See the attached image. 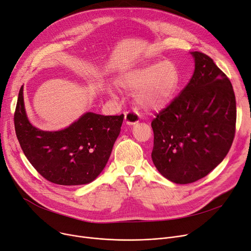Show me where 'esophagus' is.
Returning a JSON list of instances; mask_svg holds the SVG:
<instances>
[{"label":"esophagus","mask_w":251,"mask_h":251,"mask_svg":"<svg viewBox=\"0 0 251 251\" xmlns=\"http://www.w3.org/2000/svg\"><path fill=\"white\" fill-rule=\"evenodd\" d=\"M125 122L127 125H134L139 122V114L133 110H129L125 113Z\"/></svg>","instance_id":"34e87169"}]
</instances>
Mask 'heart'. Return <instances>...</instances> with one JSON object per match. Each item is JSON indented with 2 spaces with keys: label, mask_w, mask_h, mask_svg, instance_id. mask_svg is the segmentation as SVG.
<instances>
[{
  "label": "heart",
  "mask_w": 251,
  "mask_h": 251,
  "mask_svg": "<svg viewBox=\"0 0 251 251\" xmlns=\"http://www.w3.org/2000/svg\"><path fill=\"white\" fill-rule=\"evenodd\" d=\"M179 75L171 60L146 64L120 79V86L137 92L136 101L144 109L159 110L168 106L177 89Z\"/></svg>",
  "instance_id": "b5f03b06"
}]
</instances>
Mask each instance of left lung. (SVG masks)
I'll return each mask as SVG.
<instances>
[{
	"label": "left lung",
	"instance_id": "1",
	"mask_svg": "<svg viewBox=\"0 0 251 251\" xmlns=\"http://www.w3.org/2000/svg\"><path fill=\"white\" fill-rule=\"evenodd\" d=\"M192 54L195 72L190 82L151 122L155 168L181 185L206 176L224 159L236 129L230 79L207 54Z\"/></svg>",
	"mask_w": 251,
	"mask_h": 251
}]
</instances>
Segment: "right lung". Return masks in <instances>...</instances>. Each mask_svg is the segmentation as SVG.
Listing matches in <instances>:
<instances>
[{
	"label": "right lung",
	"instance_id": "add662e5",
	"mask_svg": "<svg viewBox=\"0 0 251 251\" xmlns=\"http://www.w3.org/2000/svg\"><path fill=\"white\" fill-rule=\"evenodd\" d=\"M124 115L86 113L61 131H42L26 116L23 87L14 113L17 138L27 159L45 179L61 186L93 181L106 166Z\"/></svg>",
	"mask_w": 251,
	"mask_h": 251
}]
</instances>
